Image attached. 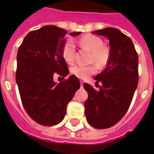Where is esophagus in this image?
I'll list each match as a JSON object with an SVG mask.
<instances>
[{
    "instance_id": "34e87169",
    "label": "esophagus",
    "mask_w": 154,
    "mask_h": 154,
    "mask_svg": "<svg viewBox=\"0 0 154 154\" xmlns=\"http://www.w3.org/2000/svg\"><path fill=\"white\" fill-rule=\"evenodd\" d=\"M83 85H84V82H81V86H83Z\"/></svg>"
}]
</instances>
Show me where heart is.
I'll use <instances>...</instances> for the list:
<instances>
[{
    "instance_id": "1",
    "label": "heart",
    "mask_w": 154,
    "mask_h": 154,
    "mask_svg": "<svg viewBox=\"0 0 154 154\" xmlns=\"http://www.w3.org/2000/svg\"><path fill=\"white\" fill-rule=\"evenodd\" d=\"M81 47L91 52L90 61L95 62L97 65L103 67L108 63L110 58V50L104 45V42L99 37L95 35L88 34L82 37L79 40ZM76 48L74 42L72 40H68L62 49V56L68 63H72L74 60ZM97 67L95 65H74L71 68L70 72L80 79L85 80L90 75L95 73Z\"/></svg>"
}]
</instances>
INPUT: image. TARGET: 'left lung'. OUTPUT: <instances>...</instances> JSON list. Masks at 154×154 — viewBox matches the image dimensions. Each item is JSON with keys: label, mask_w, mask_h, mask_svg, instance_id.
<instances>
[{"label": "left lung", "mask_w": 154, "mask_h": 154, "mask_svg": "<svg viewBox=\"0 0 154 154\" xmlns=\"http://www.w3.org/2000/svg\"><path fill=\"white\" fill-rule=\"evenodd\" d=\"M109 41L110 58L106 67L94 79L101 82L97 91L85 83L88 93L85 113L88 123L96 129L114 125L126 113L138 85V56L132 40L115 28L92 32Z\"/></svg>", "instance_id": "left-lung-1"}]
</instances>
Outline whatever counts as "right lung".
<instances>
[{
  "label": "right lung",
  "instance_id": "1",
  "mask_svg": "<svg viewBox=\"0 0 154 154\" xmlns=\"http://www.w3.org/2000/svg\"><path fill=\"white\" fill-rule=\"evenodd\" d=\"M66 33L64 29L45 25L29 32L17 51L16 82L20 99L30 117L45 126L64 119L68 103L80 88L79 80L73 75L59 84L53 81L56 72L62 77L69 72L62 56Z\"/></svg>",
  "mask_w": 154,
  "mask_h": 154
}]
</instances>
